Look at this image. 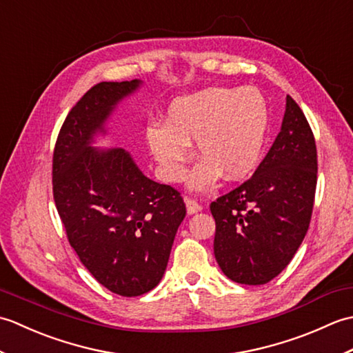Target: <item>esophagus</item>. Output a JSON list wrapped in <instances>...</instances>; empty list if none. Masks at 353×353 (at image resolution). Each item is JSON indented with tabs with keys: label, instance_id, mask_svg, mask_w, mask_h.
Wrapping results in <instances>:
<instances>
[{
	"label": "esophagus",
	"instance_id": "34e87169",
	"mask_svg": "<svg viewBox=\"0 0 353 353\" xmlns=\"http://www.w3.org/2000/svg\"><path fill=\"white\" fill-rule=\"evenodd\" d=\"M185 205H186V212H188V215L197 214V212L201 211V206L197 203L196 200H192V199H185Z\"/></svg>",
	"mask_w": 353,
	"mask_h": 353
}]
</instances>
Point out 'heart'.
<instances>
[{"label":"heart","mask_w":353,"mask_h":353,"mask_svg":"<svg viewBox=\"0 0 353 353\" xmlns=\"http://www.w3.org/2000/svg\"><path fill=\"white\" fill-rule=\"evenodd\" d=\"M268 130L265 99L254 88H208L170 104L165 124H150L145 142L165 182H177L196 142L201 161L188 188L203 191L226 176L243 181L256 170Z\"/></svg>","instance_id":"b5f03b06"}]
</instances>
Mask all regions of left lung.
<instances>
[{
    "label": "left lung",
    "instance_id": "8db88e82",
    "mask_svg": "<svg viewBox=\"0 0 353 353\" xmlns=\"http://www.w3.org/2000/svg\"><path fill=\"white\" fill-rule=\"evenodd\" d=\"M316 185V141L287 95L281 132L254 174L211 203L214 254L230 281L264 285L290 264L310 228Z\"/></svg>",
    "mask_w": 353,
    "mask_h": 353
}]
</instances>
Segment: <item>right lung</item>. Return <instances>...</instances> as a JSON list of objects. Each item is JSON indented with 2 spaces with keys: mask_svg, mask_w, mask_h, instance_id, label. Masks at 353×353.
Segmentation results:
<instances>
[{
  "mask_svg": "<svg viewBox=\"0 0 353 353\" xmlns=\"http://www.w3.org/2000/svg\"><path fill=\"white\" fill-rule=\"evenodd\" d=\"M141 80L101 81L71 109L52 156V192L71 247L103 287L141 296L161 282L185 219L174 188L148 179L121 147H94Z\"/></svg>",
  "mask_w": 353,
  "mask_h": 353,
  "instance_id": "obj_1",
  "label": "right lung"
}]
</instances>
